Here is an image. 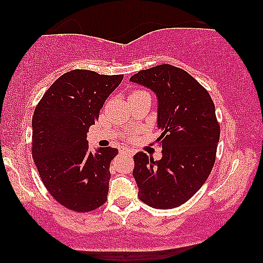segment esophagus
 <instances>
[{
	"instance_id": "obj_1",
	"label": "esophagus",
	"mask_w": 263,
	"mask_h": 263,
	"mask_svg": "<svg viewBox=\"0 0 263 263\" xmlns=\"http://www.w3.org/2000/svg\"><path fill=\"white\" fill-rule=\"evenodd\" d=\"M121 153H122V155H133V151H132L130 148L125 147V148H122L121 149Z\"/></svg>"
}]
</instances>
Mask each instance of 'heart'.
Segmentation results:
<instances>
[{
    "label": "heart",
    "instance_id": "1",
    "mask_svg": "<svg viewBox=\"0 0 263 263\" xmlns=\"http://www.w3.org/2000/svg\"><path fill=\"white\" fill-rule=\"evenodd\" d=\"M140 94H147V93H145V91H135V93H133L132 95H140Z\"/></svg>",
    "mask_w": 263,
    "mask_h": 263
}]
</instances>
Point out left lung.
<instances>
[{
  "instance_id": "8db88e82",
  "label": "left lung",
  "mask_w": 263,
  "mask_h": 263,
  "mask_svg": "<svg viewBox=\"0 0 263 263\" xmlns=\"http://www.w3.org/2000/svg\"><path fill=\"white\" fill-rule=\"evenodd\" d=\"M130 82L157 97V125L162 158L134 156V176L141 202L156 209L186 203L206 181L220 140V125L209 93L185 70L163 64L142 70Z\"/></svg>"
}]
</instances>
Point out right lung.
<instances>
[{"mask_svg": "<svg viewBox=\"0 0 263 263\" xmlns=\"http://www.w3.org/2000/svg\"><path fill=\"white\" fill-rule=\"evenodd\" d=\"M123 74L64 73L44 93L32 117V157L43 185L67 209L86 213L107 200L117 148L89 151L87 133Z\"/></svg>", "mask_w": 263, "mask_h": 263, "instance_id": "right-lung-1", "label": "right lung"}]
</instances>
